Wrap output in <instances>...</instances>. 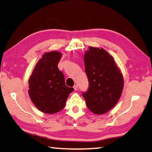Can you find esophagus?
Masks as SVG:
<instances>
[{
    "label": "esophagus",
    "mask_w": 152,
    "mask_h": 152,
    "mask_svg": "<svg viewBox=\"0 0 152 152\" xmlns=\"http://www.w3.org/2000/svg\"><path fill=\"white\" fill-rule=\"evenodd\" d=\"M73 88L75 91H77V89H78V86H77V85H75L73 86Z\"/></svg>",
    "instance_id": "esophagus-1"
}]
</instances>
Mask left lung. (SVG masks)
<instances>
[{"instance_id": "8db88e82", "label": "left lung", "mask_w": 152, "mask_h": 152, "mask_svg": "<svg viewBox=\"0 0 152 152\" xmlns=\"http://www.w3.org/2000/svg\"><path fill=\"white\" fill-rule=\"evenodd\" d=\"M89 87L83 93L86 106L97 115L107 113L121 96L124 80L114 58L102 48L89 46L84 55Z\"/></svg>"}]
</instances>
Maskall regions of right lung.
I'll return each mask as SVG.
<instances>
[{
	"instance_id": "add662e5",
	"label": "right lung",
	"mask_w": 152,
	"mask_h": 152,
	"mask_svg": "<svg viewBox=\"0 0 152 152\" xmlns=\"http://www.w3.org/2000/svg\"><path fill=\"white\" fill-rule=\"evenodd\" d=\"M62 54L46 52L34 67L29 79V96L34 105L45 113L54 114L64 109L73 88L66 85L58 64Z\"/></svg>"
}]
</instances>
